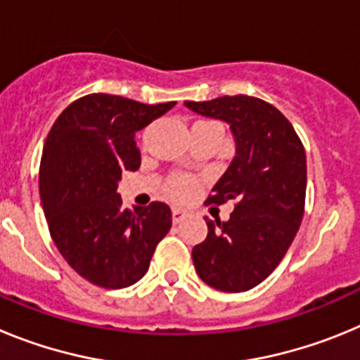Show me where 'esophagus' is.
Listing matches in <instances>:
<instances>
[{
	"label": "esophagus",
	"instance_id": "obj_1",
	"mask_svg": "<svg viewBox=\"0 0 360 360\" xmlns=\"http://www.w3.org/2000/svg\"><path fill=\"white\" fill-rule=\"evenodd\" d=\"M186 218V211L180 207H173V224H180Z\"/></svg>",
	"mask_w": 360,
	"mask_h": 360
}]
</instances>
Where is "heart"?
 <instances>
[{
  "mask_svg": "<svg viewBox=\"0 0 360 360\" xmlns=\"http://www.w3.org/2000/svg\"><path fill=\"white\" fill-rule=\"evenodd\" d=\"M165 191L173 200L184 202V200H189L196 195L198 180L195 176H189V174H176V176L171 178Z\"/></svg>",
  "mask_w": 360,
  "mask_h": 360,
  "instance_id": "obj_1",
  "label": "heart"
}]
</instances>
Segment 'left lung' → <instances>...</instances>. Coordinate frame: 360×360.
Returning <instances> with one entry per match:
<instances>
[{
    "label": "left lung",
    "mask_w": 360,
    "mask_h": 360,
    "mask_svg": "<svg viewBox=\"0 0 360 360\" xmlns=\"http://www.w3.org/2000/svg\"><path fill=\"white\" fill-rule=\"evenodd\" d=\"M186 106L225 120L236 157L212 187L209 203L234 202L227 221H207L193 249L196 274L221 292H245L269 278L294 241L304 214L307 155L287 117L249 95H225Z\"/></svg>",
    "instance_id": "left-lung-1"
}]
</instances>
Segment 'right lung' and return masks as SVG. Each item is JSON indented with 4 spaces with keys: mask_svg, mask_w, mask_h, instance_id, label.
I'll list each match as a JSON object with an SVG mask.
<instances>
[{
    "mask_svg": "<svg viewBox=\"0 0 360 360\" xmlns=\"http://www.w3.org/2000/svg\"><path fill=\"white\" fill-rule=\"evenodd\" d=\"M174 104L84 95L57 117L46 136L39 195L50 236L68 265L97 287L126 288L139 281L169 232L165 203L129 211L117 187L124 171L141 165L135 133Z\"/></svg>",
    "mask_w": 360,
    "mask_h": 360,
    "instance_id": "add662e5",
    "label": "right lung"
}]
</instances>
